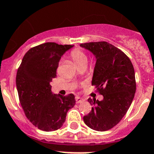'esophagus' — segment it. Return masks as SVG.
<instances>
[{
    "label": "esophagus",
    "instance_id": "esophagus-1",
    "mask_svg": "<svg viewBox=\"0 0 154 154\" xmlns=\"http://www.w3.org/2000/svg\"><path fill=\"white\" fill-rule=\"evenodd\" d=\"M75 100H76V103H84V102L85 101L84 99L80 98V97H76Z\"/></svg>",
    "mask_w": 154,
    "mask_h": 154
}]
</instances>
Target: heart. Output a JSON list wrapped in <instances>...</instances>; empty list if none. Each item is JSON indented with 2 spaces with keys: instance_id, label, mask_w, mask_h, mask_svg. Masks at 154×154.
<instances>
[{
  "instance_id": "b5f03b06",
  "label": "heart",
  "mask_w": 154,
  "mask_h": 154,
  "mask_svg": "<svg viewBox=\"0 0 154 154\" xmlns=\"http://www.w3.org/2000/svg\"><path fill=\"white\" fill-rule=\"evenodd\" d=\"M70 57L77 67L81 65H86L88 60L87 54L80 48H75L73 50L70 52Z\"/></svg>"
}]
</instances>
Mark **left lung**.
<instances>
[{"mask_svg": "<svg viewBox=\"0 0 154 154\" xmlns=\"http://www.w3.org/2000/svg\"><path fill=\"white\" fill-rule=\"evenodd\" d=\"M80 45L96 56L92 85L103 96L102 101L88 99L93 107L91 112L84 116V122L95 131L109 130L122 120L133 101L136 92L133 64L122 50L107 42Z\"/></svg>", "mask_w": 154, "mask_h": 154, "instance_id": "left-lung-1", "label": "left lung"}]
</instances>
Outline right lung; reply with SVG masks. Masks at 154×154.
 Listing matches in <instances>:
<instances>
[{"label": "right lung", "instance_id": "add662e5", "mask_svg": "<svg viewBox=\"0 0 154 154\" xmlns=\"http://www.w3.org/2000/svg\"><path fill=\"white\" fill-rule=\"evenodd\" d=\"M71 45L45 42L30 48L18 67L16 77L19 100L27 119L44 131L59 129L67 112L75 105L74 94L53 95L50 83L57 76L61 56Z\"/></svg>", "mask_w": 154, "mask_h": 154}]
</instances>
